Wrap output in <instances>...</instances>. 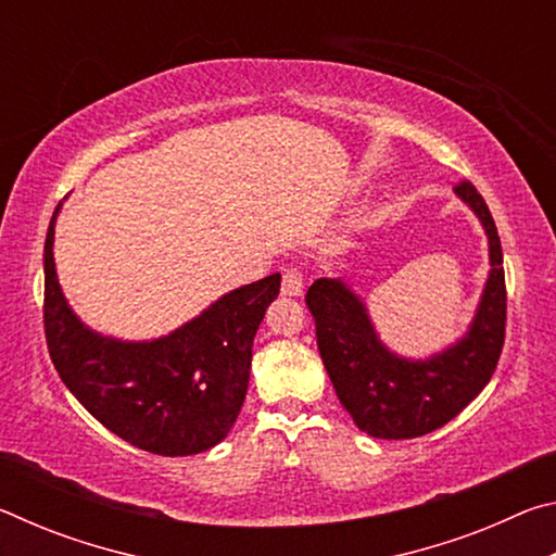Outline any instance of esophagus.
I'll use <instances>...</instances> for the list:
<instances>
[{
    "label": "esophagus",
    "instance_id": "obj_1",
    "mask_svg": "<svg viewBox=\"0 0 556 556\" xmlns=\"http://www.w3.org/2000/svg\"><path fill=\"white\" fill-rule=\"evenodd\" d=\"M281 294L285 296H301L304 294V275L296 267H287L281 277Z\"/></svg>",
    "mask_w": 556,
    "mask_h": 556
}]
</instances>
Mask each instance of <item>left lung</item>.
<instances>
[{
  "label": "left lung",
  "mask_w": 556,
  "mask_h": 556,
  "mask_svg": "<svg viewBox=\"0 0 556 556\" xmlns=\"http://www.w3.org/2000/svg\"><path fill=\"white\" fill-rule=\"evenodd\" d=\"M488 238V277L464 336L441 351L394 353L372 324L365 299L343 277L306 291L316 341L338 400L355 427L375 439H414L444 427L491 382L505 341V271L493 215L473 184L456 186Z\"/></svg>",
  "instance_id": "left-lung-1"
}]
</instances>
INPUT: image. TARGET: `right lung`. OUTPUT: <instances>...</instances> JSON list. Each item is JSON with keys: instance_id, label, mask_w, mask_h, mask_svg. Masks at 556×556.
<instances>
[{"instance_id": "right-lung-1", "label": "right lung", "mask_w": 556, "mask_h": 556, "mask_svg": "<svg viewBox=\"0 0 556 556\" xmlns=\"http://www.w3.org/2000/svg\"><path fill=\"white\" fill-rule=\"evenodd\" d=\"M55 208L43 248V326L51 361L73 397L112 434L159 456H191L230 434L248 394L252 341L281 275L215 299L152 341H122L73 312L55 271Z\"/></svg>"}]
</instances>
